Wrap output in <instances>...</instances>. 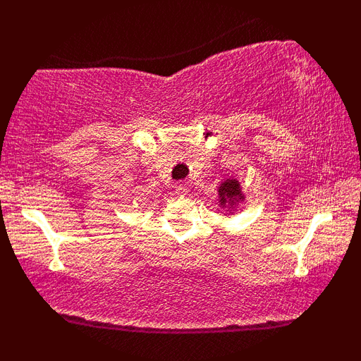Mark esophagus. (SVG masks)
<instances>
[{
  "instance_id": "obj_1",
  "label": "esophagus",
  "mask_w": 361,
  "mask_h": 361,
  "mask_svg": "<svg viewBox=\"0 0 361 361\" xmlns=\"http://www.w3.org/2000/svg\"><path fill=\"white\" fill-rule=\"evenodd\" d=\"M174 189L177 194H180V195H185L187 192H189V187H187V184H176Z\"/></svg>"
}]
</instances>
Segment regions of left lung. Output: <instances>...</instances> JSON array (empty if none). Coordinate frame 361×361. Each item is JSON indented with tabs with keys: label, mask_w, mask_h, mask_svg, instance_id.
<instances>
[{
	"label": "left lung",
	"mask_w": 361,
	"mask_h": 361,
	"mask_svg": "<svg viewBox=\"0 0 361 361\" xmlns=\"http://www.w3.org/2000/svg\"><path fill=\"white\" fill-rule=\"evenodd\" d=\"M219 205L221 209H225L228 214H233L236 210V205L240 202H245L243 187H241L240 180L236 177H226L219 184Z\"/></svg>",
	"instance_id": "left-lung-1"
}]
</instances>
